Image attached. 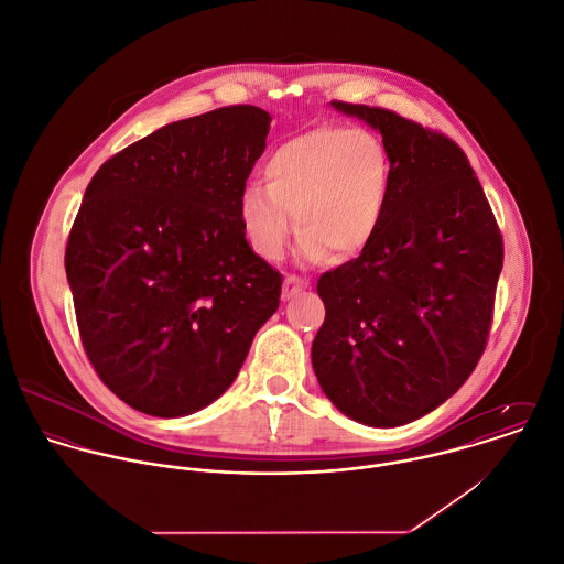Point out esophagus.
Listing matches in <instances>:
<instances>
[{
    "instance_id": "34e87169",
    "label": "esophagus",
    "mask_w": 564,
    "mask_h": 564,
    "mask_svg": "<svg viewBox=\"0 0 564 564\" xmlns=\"http://www.w3.org/2000/svg\"><path fill=\"white\" fill-rule=\"evenodd\" d=\"M306 286H308V280H304V278H300V275H286V278H284V289H282V293H284V297L289 300V297H293L295 293L304 291Z\"/></svg>"
}]
</instances>
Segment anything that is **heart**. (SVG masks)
Listing matches in <instances>:
<instances>
[{
	"label": "heart",
	"mask_w": 564,
	"mask_h": 564,
	"mask_svg": "<svg viewBox=\"0 0 564 564\" xmlns=\"http://www.w3.org/2000/svg\"><path fill=\"white\" fill-rule=\"evenodd\" d=\"M267 184H247L238 218L251 249L280 260L293 223L300 258L322 262L361 253L375 240L389 200L391 162L364 129L317 127L278 144L264 162Z\"/></svg>",
	"instance_id": "obj_1"
}]
</instances>
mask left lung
Returning a JSON list of instances; mask_svg holds the SVG:
<instances>
[{
    "label": "left lung",
    "mask_w": 564,
    "mask_h": 564,
    "mask_svg": "<svg viewBox=\"0 0 564 564\" xmlns=\"http://www.w3.org/2000/svg\"><path fill=\"white\" fill-rule=\"evenodd\" d=\"M380 131L391 162L382 225L359 258L326 271L313 370L333 404L400 426L448 400L479 364L503 238L466 153L389 109L333 100Z\"/></svg>",
    "instance_id": "8db88e82"
}]
</instances>
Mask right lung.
Instances as JSON below:
<instances>
[{"mask_svg": "<svg viewBox=\"0 0 564 564\" xmlns=\"http://www.w3.org/2000/svg\"><path fill=\"white\" fill-rule=\"evenodd\" d=\"M269 124L251 105L166 124L85 189L65 249L80 341L100 380L142 413L214 402L280 306L282 275L238 218Z\"/></svg>", "mask_w": 564, "mask_h": 564, "instance_id": "1", "label": "right lung"}]
</instances>
